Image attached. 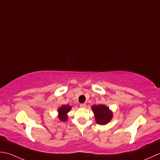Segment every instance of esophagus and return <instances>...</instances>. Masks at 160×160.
I'll return each instance as SVG.
<instances>
[{
	"label": "esophagus",
	"instance_id": "34e87169",
	"mask_svg": "<svg viewBox=\"0 0 160 160\" xmlns=\"http://www.w3.org/2000/svg\"><path fill=\"white\" fill-rule=\"evenodd\" d=\"M80 107L82 108H85L86 107V103H81L80 104Z\"/></svg>",
	"mask_w": 160,
	"mask_h": 160
}]
</instances>
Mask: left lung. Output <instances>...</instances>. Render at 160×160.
I'll return each instance as SVG.
<instances>
[{
	"instance_id": "left-lung-1",
	"label": "left lung",
	"mask_w": 160,
	"mask_h": 160,
	"mask_svg": "<svg viewBox=\"0 0 160 160\" xmlns=\"http://www.w3.org/2000/svg\"><path fill=\"white\" fill-rule=\"evenodd\" d=\"M92 110L95 117V122L98 124L106 125L112 119V111L109 108V107L104 104L93 105L92 106Z\"/></svg>"
}]
</instances>
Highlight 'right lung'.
I'll return each instance as SVG.
<instances>
[{
	"label": "right lung",
	"mask_w": 160,
	"mask_h": 160,
	"mask_svg": "<svg viewBox=\"0 0 160 160\" xmlns=\"http://www.w3.org/2000/svg\"><path fill=\"white\" fill-rule=\"evenodd\" d=\"M72 106L69 105H63L59 107L57 110L58 111V118L61 122H66L68 119V113L70 111Z\"/></svg>",
	"instance_id": "right-lung-1"
}]
</instances>
